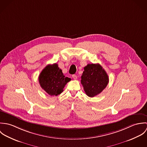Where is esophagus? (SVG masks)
Wrapping results in <instances>:
<instances>
[{"instance_id":"obj_1","label":"esophagus","mask_w":147,"mask_h":147,"mask_svg":"<svg viewBox=\"0 0 147 147\" xmlns=\"http://www.w3.org/2000/svg\"><path fill=\"white\" fill-rule=\"evenodd\" d=\"M72 78H73V79L74 80H77V79H78V76L76 75H72Z\"/></svg>"}]
</instances>
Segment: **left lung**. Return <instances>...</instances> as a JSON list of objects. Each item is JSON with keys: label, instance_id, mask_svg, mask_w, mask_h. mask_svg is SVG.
<instances>
[{"label": "left lung", "instance_id": "1", "mask_svg": "<svg viewBox=\"0 0 147 147\" xmlns=\"http://www.w3.org/2000/svg\"><path fill=\"white\" fill-rule=\"evenodd\" d=\"M84 69L81 83L86 94L93 97L106 87L109 83V77L105 69L99 64H88Z\"/></svg>", "mask_w": 147, "mask_h": 147}]
</instances>
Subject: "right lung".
I'll list each match as a JSON object with an SVG mask.
<instances>
[{"instance_id":"obj_1","label":"right lung","mask_w":147,"mask_h":147,"mask_svg":"<svg viewBox=\"0 0 147 147\" xmlns=\"http://www.w3.org/2000/svg\"><path fill=\"white\" fill-rule=\"evenodd\" d=\"M70 78L63 75L61 69L57 63L49 64L43 69L38 78V81L42 89L51 96H58L63 91Z\"/></svg>"}]
</instances>
